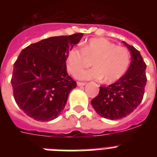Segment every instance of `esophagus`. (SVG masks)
Wrapping results in <instances>:
<instances>
[{"instance_id": "1", "label": "esophagus", "mask_w": 157, "mask_h": 157, "mask_svg": "<svg viewBox=\"0 0 157 157\" xmlns=\"http://www.w3.org/2000/svg\"><path fill=\"white\" fill-rule=\"evenodd\" d=\"M77 85L78 86H82L86 85V82H77Z\"/></svg>"}]
</instances>
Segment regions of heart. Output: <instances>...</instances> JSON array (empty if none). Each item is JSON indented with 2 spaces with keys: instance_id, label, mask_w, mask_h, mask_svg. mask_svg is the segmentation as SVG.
Wrapping results in <instances>:
<instances>
[{
  "instance_id": "1",
  "label": "heart",
  "mask_w": 157,
  "mask_h": 157,
  "mask_svg": "<svg viewBox=\"0 0 157 157\" xmlns=\"http://www.w3.org/2000/svg\"><path fill=\"white\" fill-rule=\"evenodd\" d=\"M94 59V68L80 71ZM130 63V53L127 48L117 46L115 43L103 37L91 38L82 48H71L66 57V67L70 74L80 79L100 80L114 82L124 75Z\"/></svg>"
}]
</instances>
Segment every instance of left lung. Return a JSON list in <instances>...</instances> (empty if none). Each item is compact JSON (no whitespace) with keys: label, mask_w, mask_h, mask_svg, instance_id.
<instances>
[{"label":"left lung","mask_w":157,"mask_h":157,"mask_svg":"<svg viewBox=\"0 0 157 157\" xmlns=\"http://www.w3.org/2000/svg\"><path fill=\"white\" fill-rule=\"evenodd\" d=\"M123 43L131 54L128 70L113 84L100 86L98 95L91 101L96 112L109 120H118L130 115L140 105L145 94L146 64L139 51L125 41Z\"/></svg>","instance_id":"8db88e82"}]
</instances>
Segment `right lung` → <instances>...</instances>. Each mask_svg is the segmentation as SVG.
<instances>
[{
    "instance_id": "right-lung-1",
    "label": "right lung",
    "mask_w": 157,
    "mask_h": 157,
    "mask_svg": "<svg viewBox=\"0 0 157 157\" xmlns=\"http://www.w3.org/2000/svg\"><path fill=\"white\" fill-rule=\"evenodd\" d=\"M82 33L45 38L23 48L14 63V99L24 113L37 121L56 119L64 109L76 82L67 72V52Z\"/></svg>"
}]
</instances>
